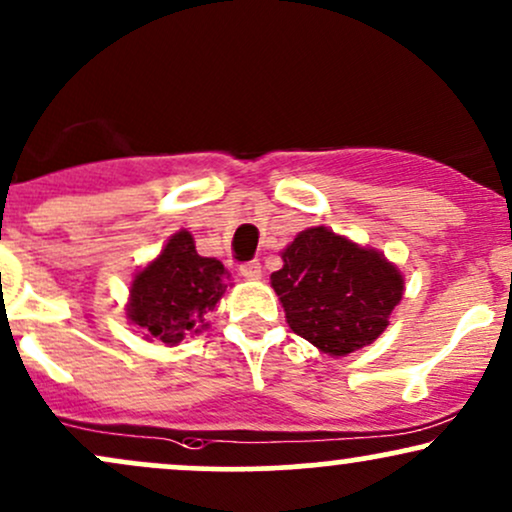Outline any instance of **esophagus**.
Segmentation results:
<instances>
[{
  "label": "esophagus",
  "mask_w": 512,
  "mask_h": 512,
  "mask_svg": "<svg viewBox=\"0 0 512 512\" xmlns=\"http://www.w3.org/2000/svg\"><path fill=\"white\" fill-rule=\"evenodd\" d=\"M240 276H243L245 281H260V279H262V267H260V262H245V264H240Z\"/></svg>",
  "instance_id": "34e87169"
}]
</instances>
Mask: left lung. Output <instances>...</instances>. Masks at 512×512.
Returning <instances> with one entry per match:
<instances>
[{
  "label": "left lung",
  "instance_id": "8db88e82",
  "mask_svg": "<svg viewBox=\"0 0 512 512\" xmlns=\"http://www.w3.org/2000/svg\"><path fill=\"white\" fill-rule=\"evenodd\" d=\"M281 260L272 288L288 326L331 357L377 341L403 298V272L384 252L326 226L300 231Z\"/></svg>",
  "mask_w": 512,
  "mask_h": 512
}]
</instances>
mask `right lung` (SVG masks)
I'll list each match as a JSON object with an SVG mask.
<instances>
[{"label": "right lung", "instance_id": "1", "mask_svg": "<svg viewBox=\"0 0 512 512\" xmlns=\"http://www.w3.org/2000/svg\"><path fill=\"white\" fill-rule=\"evenodd\" d=\"M231 286V274L214 257L197 255L193 233L181 229L164 243L155 260L133 274L126 319L145 341L174 348L207 329Z\"/></svg>", "mask_w": 512, "mask_h": 512}]
</instances>
